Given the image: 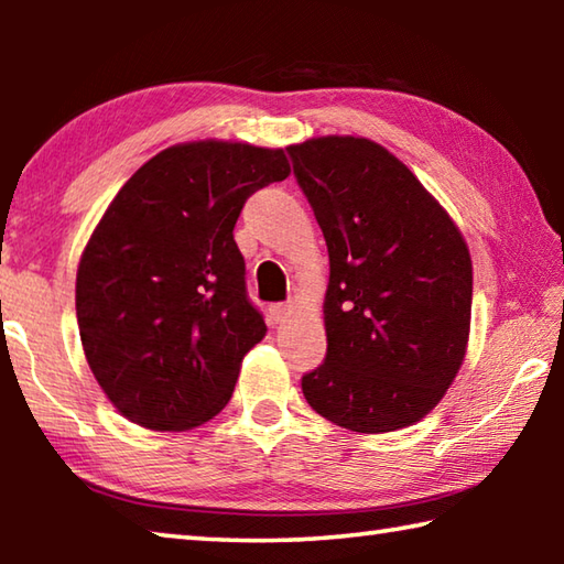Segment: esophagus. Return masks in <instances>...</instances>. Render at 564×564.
<instances>
[{
	"label": "esophagus",
	"instance_id": "esophagus-1",
	"mask_svg": "<svg viewBox=\"0 0 564 564\" xmlns=\"http://www.w3.org/2000/svg\"><path fill=\"white\" fill-rule=\"evenodd\" d=\"M269 311H271V318H273L275 323H281V321L291 313V303H273Z\"/></svg>",
	"mask_w": 564,
	"mask_h": 564
}]
</instances>
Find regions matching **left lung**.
Instances as JSON below:
<instances>
[{
    "instance_id": "1",
    "label": "left lung",
    "mask_w": 564,
    "mask_h": 564,
    "mask_svg": "<svg viewBox=\"0 0 564 564\" xmlns=\"http://www.w3.org/2000/svg\"><path fill=\"white\" fill-rule=\"evenodd\" d=\"M326 236V358L301 378L308 405L356 433L431 413L460 370L473 263L457 226L405 164L356 137L285 149Z\"/></svg>"
}]
</instances>
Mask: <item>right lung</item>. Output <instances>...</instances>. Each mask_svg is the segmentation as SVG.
I'll list each match as a JSON object with an SVG mask.
<instances>
[{
	"label": "right lung",
	"instance_id": "right-lung-1",
	"mask_svg": "<svg viewBox=\"0 0 564 564\" xmlns=\"http://www.w3.org/2000/svg\"><path fill=\"white\" fill-rule=\"evenodd\" d=\"M289 174L281 149L171 147L101 216L76 273V321L94 378L131 423L188 431L231 400L265 336L234 226L248 196Z\"/></svg>",
	"mask_w": 564,
	"mask_h": 564
}]
</instances>
